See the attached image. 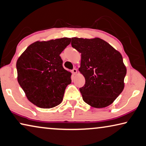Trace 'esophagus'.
Listing matches in <instances>:
<instances>
[{
	"mask_svg": "<svg viewBox=\"0 0 146 146\" xmlns=\"http://www.w3.org/2000/svg\"><path fill=\"white\" fill-rule=\"evenodd\" d=\"M71 72H72V73L73 74V75H75V74L77 73V69H75V68H74L73 70L71 71Z\"/></svg>",
	"mask_w": 146,
	"mask_h": 146,
	"instance_id": "1",
	"label": "esophagus"
}]
</instances>
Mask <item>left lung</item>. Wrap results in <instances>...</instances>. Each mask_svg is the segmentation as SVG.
Returning <instances> with one entry per match:
<instances>
[{"mask_svg":"<svg viewBox=\"0 0 146 146\" xmlns=\"http://www.w3.org/2000/svg\"><path fill=\"white\" fill-rule=\"evenodd\" d=\"M71 46L81 53L78 70L85 78L79 89L83 100L94 108L111 105L124 88L127 69L121 54L98 38H72Z\"/></svg>","mask_w":146,"mask_h":146,"instance_id":"obj_1","label":"left lung"}]
</instances>
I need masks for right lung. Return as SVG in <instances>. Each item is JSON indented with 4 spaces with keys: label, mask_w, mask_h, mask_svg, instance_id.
I'll return each instance as SVG.
<instances>
[{
    "label": "right lung",
    "mask_w": 146,
    "mask_h": 146,
    "mask_svg": "<svg viewBox=\"0 0 146 146\" xmlns=\"http://www.w3.org/2000/svg\"><path fill=\"white\" fill-rule=\"evenodd\" d=\"M70 43L68 38L36 41L17 60L18 82L27 99L38 107L53 108L63 100L71 73L63 68L60 54Z\"/></svg>",
    "instance_id": "right-lung-1"
}]
</instances>
